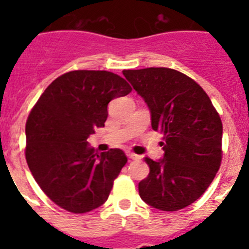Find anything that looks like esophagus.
<instances>
[{
    "instance_id": "esophagus-1",
    "label": "esophagus",
    "mask_w": 249,
    "mask_h": 249,
    "mask_svg": "<svg viewBox=\"0 0 249 249\" xmlns=\"http://www.w3.org/2000/svg\"><path fill=\"white\" fill-rule=\"evenodd\" d=\"M127 156H128L129 160H141V156L136 155L133 152H127Z\"/></svg>"
}]
</instances>
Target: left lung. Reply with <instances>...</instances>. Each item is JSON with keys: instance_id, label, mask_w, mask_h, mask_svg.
<instances>
[{"instance_id": "8db88e82", "label": "left lung", "mask_w": 249, "mask_h": 249, "mask_svg": "<svg viewBox=\"0 0 249 249\" xmlns=\"http://www.w3.org/2000/svg\"><path fill=\"white\" fill-rule=\"evenodd\" d=\"M163 135V158H146L149 175L138 183L141 198L160 211L182 210L206 192L222 160V121L201 86L166 67L126 70Z\"/></svg>"}]
</instances>
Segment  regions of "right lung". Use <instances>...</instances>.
<instances>
[{"mask_svg": "<svg viewBox=\"0 0 249 249\" xmlns=\"http://www.w3.org/2000/svg\"><path fill=\"white\" fill-rule=\"evenodd\" d=\"M131 86L107 71H71L45 89L26 123V160L31 173L57 206L86 213L102 206L127 163L122 149L98 153L87 138L105 127L107 106Z\"/></svg>", "mask_w": 249, "mask_h": 249, "instance_id": "right-lung-1", "label": "right lung"}]
</instances>
